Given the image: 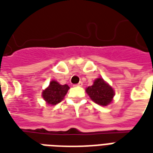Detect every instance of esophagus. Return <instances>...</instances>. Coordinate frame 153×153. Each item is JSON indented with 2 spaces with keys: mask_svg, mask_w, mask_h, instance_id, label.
I'll return each instance as SVG.
<instances>
[{
  "mask_svg": "<svg viewBox=\"0 0 153 153\" xmlns=\"http://www.w3.org/2000/svg\"><path fill=\"white\" fill-rule=\"evenodd\" d=\"M82 85H83V83H82V82H79L78 84H76V86H82Z\"/></svg>",
  "mask_w": 153,
  "mask_h": 153,
  "instance_id": "34e87169",
  "label": "esophagus"
}]
</instances>
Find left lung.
Here are the masks:
<instances>
[{
	"label": "left lung",
	"instance_id": "8db88e82",
	"mask_svg": "<svg viewBox=\"0 0 153 153\" xmlns=\"http://www.w3.org/2000/svg\"><path fill=\"white\" fill-rule=\"evenodd\" d=\"M91 99L101 106H107L111 102L114 97V90L102 79H97L92 86L86 89Z\"/></svg>",
	"mask_w": 153,
	"mask_h": 153
}]
</instances>
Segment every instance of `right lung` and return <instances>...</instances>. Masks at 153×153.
<instances>
[{"mask_svg":"<svg viewBox=\"0 0 153 153\" xmlns=\"http://www.w3.org/2000/svg\"><path fill=\"white\" fill-rule=\"evenodd\" d=\"M69 88L67 84L60 85L58 82L52 80L49 87L42 92V97L48 104L56 105L63 100Z\"/></svg>","mask_w":153,"mask_h":153,"instance_id":"obj_1","label":"right lung"}]
</instances>
